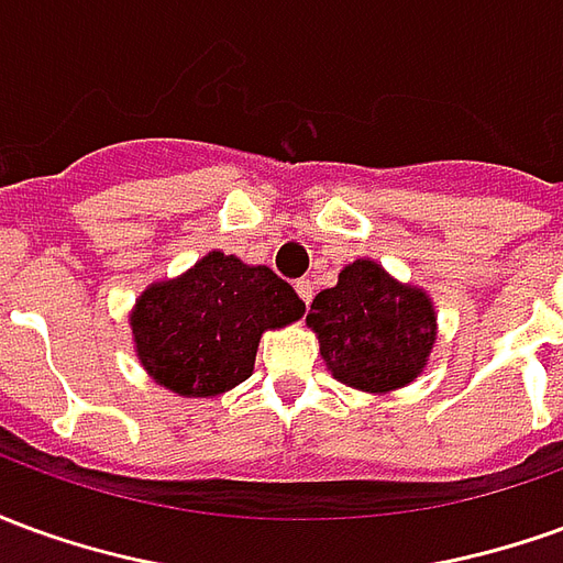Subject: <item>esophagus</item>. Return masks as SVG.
Returning <instances> with one entry per match:
<instances>
[{
  "label": "esophagus",
  "mask_w": 563,
  "mask_h": 563,
  "mask_svg": "<svg viewBox=\"0 0 563 563\" xmlns=\"http://www.w3.org/2000/svg\"><path fill=\"white\" fill-rule=\"evenodd\" d=\"M295 292L301 295V301H305V305H310V301H313V283L298 280V283H295Z\"/></svg>",
  "instance_id": "1"
}]
</instances>
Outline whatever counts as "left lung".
I'll return each instance as SVG.
<instances>
[{
  "instance_id": "8db88e82",
  "label": "left lung",
  "mask_w": 563,
  "mask_h": 563,
  "mask_svg": "<svg viewBox=\"0 0 563 563\" xmlns=\"http://www.w3.org/2000/svg\"><path fill=\"white\" fill-rule=\"evenodd\" d=\"M307 329L317 334L331 377L389 395L422 377L437 343L431 295L391 277L374 258H355L310 305Z\"/></svg>"
}]
</instances>
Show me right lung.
<instances>
[{
	"instance_id": "1",
	"label": "right lung",
	"mask_w": 563,
	"mask_h": 563,
	"mask_svg": "<svg viewBox=\"0 0 563 563\" xmlns=\"http://www.w3.org/2000/svg\"><path fill=\"white\" fill-rule=\"evenodd\" d=\"M305 317V301L265 265L210 250L172 280L150 283L129 313L147 377L180 398H217L256 365L265 331Z\"/></svg>"
}]
</instances>
